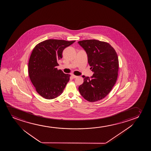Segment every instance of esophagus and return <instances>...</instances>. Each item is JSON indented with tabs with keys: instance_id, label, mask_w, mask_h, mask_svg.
Here are the masks:
<instances>
[{
	"instance_id": "1",
	"label": "esophagus",
	"mask_w": 151,
	"mask_h": 151,
	"mask_svg": "<svg viewBox=\"0 0 151 151\" xmlns=\"http://www.w3.org/2000/svg\"><path fill=\"white\" fill-rule=\"evenodd\" d=\"M71 77H72L73 78H76V77H77L78 76H77L76 75H72Z\"/></svg>"
}]
</instances>
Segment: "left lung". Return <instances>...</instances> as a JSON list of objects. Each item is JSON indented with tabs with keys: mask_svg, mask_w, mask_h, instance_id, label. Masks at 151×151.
<instances>
[{
	"mask_svg": "<svg viewBox=\"0 0 151 151\" xmlns=\"http://www.w3.org/2000/svg\"><path fill=\"white\" fill-rule=\"evenodd\" d=\"M87 52L91 77L83 76V83L79 91L85 99L95 102L104 99L111 91L118 78L119 59L116 50L106 42L96 40L78 41Z\"/></svg>",
	"mask_w": 151,
	"mask_h": 151,
	"instance_id": "obj_1",
	"label": "left lung"
}]
</instances>
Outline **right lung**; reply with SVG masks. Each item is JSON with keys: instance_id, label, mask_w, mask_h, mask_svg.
Listing matches in <instances>:
<instances>
[{"instance_id": "1", "label": "right lung", "mask_w": 151, "mask_h": 151, "mask_svg": "<svg viewBox=\"0 0 151 151\" xmlns=\"http://www.w3.org/2000/svg\"><path fill=\"white\" fill-rule=\"evenodd\" d=\"M75 41L49 39L41 42L32 50L28 62L29 77L37 93L46 99L61 95L70 81V75L58 70V60L65 48Z\"/></svg>"}]
</instances>
